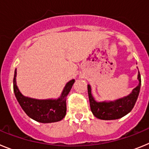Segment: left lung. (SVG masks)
<instances>
[{
    "instance_id": "obj_1",
    "label": "left lung",
    "mask_w": 149,
    "mask_h": 149,
    "mask_svg": "<svg viewBox=\"0 0 149 149\" xmlns=\"http://www.w3.org/2000/svg\"><path fill=\"white\" fill-rule=\"evenodd\" d=\"M137 79L139 81V84L136 88L133 89L131 93L125 97L108 102L107 101L97 102L92 95L90 85L88 84L87 88L89 104H90L91 111L93 115L96 118L102 120H113V119H120L130 113L134 108L140 90L141 77L139 72L138 73Z\"/></svg>"
}]
</instances>
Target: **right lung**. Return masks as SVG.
Instances as JSON below:
<instances>
[{"label": "right lung", "mask_w": 149, "mask_h": 149, "mask_svg": "<svg viewBox=\"0 0 149 149\" xmlns=\"http://www.w3.org/2000/svg\"><path fill=\"white\" fill-rule=\"evenodd\" d=\"M74 80L68 81L57 99L39 100L26 97L20 93L16 85V69L13 78V90L17 101L25 113L33 120L41 123H51L62 120L66 114V97Z\"/></svg>", "instance_id": "obj_1"}]
</instances>
